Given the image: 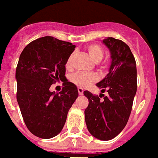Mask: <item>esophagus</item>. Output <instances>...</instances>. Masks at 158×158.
Here are the masks:
<instances>
[{
    "label": "esophagus",
    "mask_w": 158,
    "mask_h": 158,
    "mask_svg": "<svg viewBox=\"0 0 158 158\" xmlns=\"http://www.w3.org/2000/svg\"><path fill=\"white\" fill-rule=\"evenodd\" d=\"M78 92H79V96H82L83 94V89L82 88H78Z\"/></svg>",
    "instance_id": "obj_1"
}]
</instances>
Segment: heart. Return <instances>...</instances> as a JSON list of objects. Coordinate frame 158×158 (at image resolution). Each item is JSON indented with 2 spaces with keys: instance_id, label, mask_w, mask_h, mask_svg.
<instances>
[{
  "instance_id": "heart-1",
  "label": "heart",
  "mask_w": 158,
  "mask_h": 158,
  "mask_svg": "<svg viewBox=\"0 0 158 158\" xmlns=\"http://www.w3.org/2000/svg\"><path fill=\"white\" fill-rule=\"evenodd\" d=\"M86 50L88 52V55L90 56L92 60L96 63H98L102 60L104 57V50L101 46L97 44H91L87 46ZM74 57V53L68 57L66 62V66L70 68L72 65V60ZM70 81L76 84L79 87H87L91 83H94L97 80V76L95 74H88V73L76 72L73 74L70 78Z\"/></svg>"
}]
</instances>
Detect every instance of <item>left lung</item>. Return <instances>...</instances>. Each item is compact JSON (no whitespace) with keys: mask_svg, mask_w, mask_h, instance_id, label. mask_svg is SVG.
I'll use <instances>...</instances> for the list:
<instances>
[{"mask_svg":"<svg viewBox=\"0 0 158 158\" xmlns=\"http://www.w3.org/2000/svg\"><path fill=\"white\" fill-rule=\"evenodd\" d=\"M103 44L110 50L111 63L109 73L97 86L108 95L101 93L100 97H104L101 100L98 96L84 91L88 99L84 114L91 135L101 140H110L123 130L130 117L137 89L136 64L129 46L123 41L107 37Z\"/></svg>","mask_w":158,"mask_h":158,"instance_id":"obj_1","label":"left lung"}]
</instances>
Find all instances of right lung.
I'll use <instances>...</instances> for the list:
<instances>
[{
	"instance_id": "obj_1",
	"label": "right lung",
	"mask_w": 158,
	"mask_h": 158,
	"mask_svg": "<svg viewBox=\"0 0 158 158\" xmlns=\"http://www.w3.org/2000/svg\"><path fill=\"white\" fill-rule=\"evenodd\" d=\"M75 44L52 36L33 40L26 46L16 68L17 101L28 130L35 136L50 139L61 132L67 114L79 96L68 82L66 62ZM64 81L60 93L50 92L53 82Z\"/></svg>"
}]
</instances>
